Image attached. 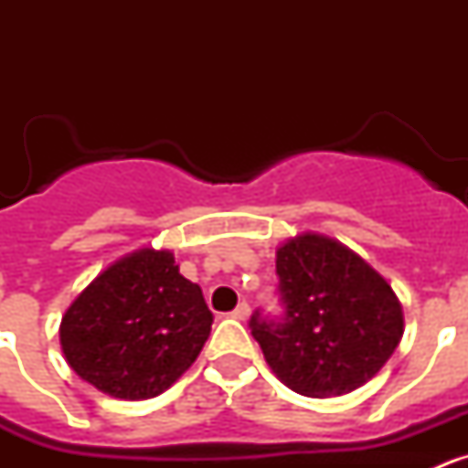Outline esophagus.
<instances>
[{
  "label": "esophagus",
  "instance_id": "esophagus-1",
  "mask_svg": "<svg viewBox=\"0 0 468 468\" xmlns=\"http://www.w3.org/2000/svg\"><path fill=\"white\" fill-rule=\"evenodd\" d=\"M231 316L239 318V321H246L250 316V307H248V302H239V307L231 312Z\"/></svg>",
  "mask_w": 468,
  "mask_h": 468
}]
</instances>
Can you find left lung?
<instances>
[{
	"label": "left lung",
	"instance_id": "left-lung-1",
	"mask_svg": "<svg viewBox=\"0 0 468 468\" xmlns=\"http://www.w3.org/2000/svg\"><path fill=\"white\" fill-rule=\"evenodd\" d=\"M283 316L255 312L250 333L276 378L312 399L349 394L382 370L403 337L391 285L354 250L300 234L276 250Z\"/></svg>",
	"mask_w": 468,
	"mask_h": 468
}]
</instances>
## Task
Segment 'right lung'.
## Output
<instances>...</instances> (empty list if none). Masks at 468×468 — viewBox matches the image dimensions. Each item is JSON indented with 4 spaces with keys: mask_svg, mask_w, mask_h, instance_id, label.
<instances>
[{
    "mask_svg": "<svg viewBox=\"0 0 468 468\" xmlns=\"http://www.w3.org/2000/svg\"><path fill=\"white\" fill-rule=\"evenodd\" d=\"M213 314L168 250L143 248L110 264L69 304L60 345L74 373L123 400L164 394L197 361Z\"/></svg>",
    "mask_w": 468,
    "mask_h": 468,
    "instance_id": "add662e5",
    "label": "right lung"
}]
</instances>
